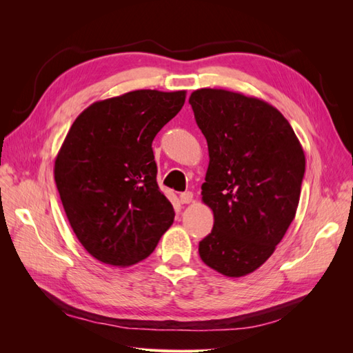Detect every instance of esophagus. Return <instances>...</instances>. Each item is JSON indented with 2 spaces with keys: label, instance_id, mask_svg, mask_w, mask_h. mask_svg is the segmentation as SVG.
<instances>
[{
  "label": "esophagus",
  "instance_id": "obj_1",
  "mask_svg": "<svg viewBox=\"0 0 353 353\" xmlns=\"http://www.w3.org/2000/svg\"><path fill=\"white\" fill-rule=\"evenodd\" d=\"M179 200L183 205H188V203L193 201V193H191V191H184V193H181Z\"/></svg>",
  "mask_w": 353,
  "mask_h": 353
}]
</instances>
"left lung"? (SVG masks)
Returning <instances> with one entry per match:
<instances>
[{"mask_svg": "<svg viewBox=\"0 0 353 353\" xmlns=\"http://www.w3.org/2000/svg\"><path fill=\"white\" fill-rule=\"evenodd\" d=\"M188 101L208 141L201 200L215 218L199 254L222 275H248L268 261L296 216L303 148L285 117L263 100L201 88Z\"/></svg>", "mask_w": 353, "mask_h": 353, "instance_id": "left-lung-1", "label": "left lung"}]
</instances>
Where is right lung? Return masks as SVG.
Returning <instances> with one entry per match:
<instances>
[{"label":"right lung","mask_w":353,"mask_h":353,"mask_svg":"<svg viewBox=\"0 0 353 353\" xmlns=\"http://www.w3.org/2000/svg\"><path fill=\"white\" fill-rule=\"evenodd\" d=\"M184 101L185 91L137 90L92 103L70 126L54 179L73 232L97 261L140 262L172 225L152 143Z\"/></svg>","instance_id":"obj_1"}]
</instances>
